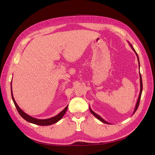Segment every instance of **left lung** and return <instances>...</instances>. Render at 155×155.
<instances>
[{
	"label": "left lung",
	"mask_w": 155,
	"mask_h": 155,
	"mask_svg": "<svg viewBox=\"0 0 155 155\" xmlns=\"http://www.w3.org/2000/svg\"><path fill=\"white\" fill-rule=\"evenodd\" d=\"M129 45H130V47L132 48V49L134 50V51L135 52V54H136V56H137V61H138V62H139V57H138L137 54L136 53V50H134V48H133V47L132 46L131 44H130L129 42ZM139 77H140V93H139V97H138V99H137V103H136V107H135V108H134V112H133V114H132V115H134V114L136 112V111L137 109V108H138V107H139V101H140V99H141V94H142V91H143V81H142L141 75V74H140V72H139ZM90 110L91 113V114H93V115L96 118H97V119H98V120H100L101 122H104V123H105V124H110L109 122H107V121H106V120H105L104 119H102V118H101L100 115H98V114H97L96 113H94V112L93 111V110L91 109L90 107Z\"/></svg>",
	"instance_id": "left-lung-1"
}]
</instances>
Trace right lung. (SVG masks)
Segmentation results:
<instances>
[{"instance_id":"add662e5","label":"right lung","mask_w":155,"mask_h":155,"mask_svg":"<svg viewBox=\"0 0 155 155\" xmlns=\"http://www.w3.org/2000/svg\"><path fill=\"white\" fill-rule=\"evenodd\" d=\"M11 96H12V98L13 100V102L14 105L16 106V108L18 110V113L19 114V115L23 118L25 120H26L27 122H30L36 125H38V126H50V125L51 124H54L56 122H57L58 121H59L62 117L64 115V114H65L66 111H67L68 110V105L66 107L62 112H61L58 115H57L55 117H53L51 118H49V119H36V118H34L31 116H29V115H28L27 114H26L25 112H24L23 110H22L19 107L18 105V104H16V102L14 100V97H13V94H12V82L11 83Z\"/></svg>"}]
</instances>
